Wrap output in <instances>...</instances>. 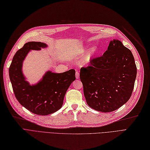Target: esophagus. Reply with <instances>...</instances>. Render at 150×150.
<instances>
[{
    "instance_id": "esophagus-1",
    "label": "esophagus",
    "mask_w": 150,
    "mask_h": 150,
    "mask_svg": "<svg viewBox=\"0 0 150 150\" xmlns=\"http://www.w3.org/2000/svg\"><path fill=\"white\" fill-rule=\"evenodd\" d=\"M75 76H76V79H79V77H80V74H79V72L78 71H76V73H75Z\"/></svg>"
}]
</instances>
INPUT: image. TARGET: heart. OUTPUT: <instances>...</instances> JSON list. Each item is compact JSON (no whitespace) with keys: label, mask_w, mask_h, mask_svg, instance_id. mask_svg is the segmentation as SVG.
Instances as JSON below:
<instances>
[{"label":"heart","mask_w":150,"mask_h":150,"mask_svg":"<svg viewBox=\"0 0 150 150\" xmlns=\"http://www.w3.org/2000/svg\"><path fill=\"white\" fill-rule=\"evenodd\" d=\"M96 52H97V49L96 47H93L86 53V55L85 57V59L83 60V62L85 63V64H87V63L90 62L91 60L93 59V57L96 55Z\"/></svg>","instance_id":"1"}]
</instances>
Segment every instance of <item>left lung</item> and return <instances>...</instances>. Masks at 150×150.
Instances as JSON below:
<instances>
[{
    "mask_svg": "<svg viewBox=\"0 0 150 150\" xmlns=\"http://www.w3.org/2000/svg\"><path fill=\"white\" fill-rule=\"evenodd\" d=\"M137 73L132 52L120 40L111 41L102 56L93 58L90 66L80 69L88 105L105 113L118 109L131 97Z\"/></svg>",
    "mask_w": 150,
    "mask_h": 150,
    "instance_id": "1",
    "label": "left lung"
}]
</instances>
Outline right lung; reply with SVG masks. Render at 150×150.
Wrapping results in <instances>:
<instances>
[{
  "label": "right lung",
  "mask_w": 150,
  "mask_h": 150,
  "mask_svg": "<svg viewBox=\"0 0 150 150\" xmlns=\"http://www.w3.org/2000/svg\"><path fill=\"white\" fill-rule=\"evenodd\" d=\"M47 47L45 43L39 42L26 43L13 56L8 70L18 102L30 112L39 115H49L61 108L66 91L75 80L74 69L61 74L48 71L42 80L34 85H30L25 80L22 67L26 55L31 50H40Z\"/></svg>",
  "instance_id": "right-lung-1"
}]
</instances>
